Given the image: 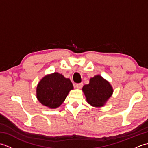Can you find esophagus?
Wrapping results in <instances>:
<instances>
[{
    "instance_id": "esophagus-1",
    "label": "esophagus",
    "mask_w": 148,
    "mask_h": 148,
    "mask_svg": "<svg viewBox=\"0 0 148 148\" xmlns=\"http://www.w3.org/2000/svg\"><path fill=\"white\" fill-rule=\"evenodd\" d=\"M76 86L77 88L80 89V88H82V86H83V83H77V84H76Z\"/></svg>"
}]
</instances>
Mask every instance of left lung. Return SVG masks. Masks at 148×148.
<instances>
[{
  "label": "left lung",
  "instance_id": "obj_1",
  "mask_svg": "<svg viewBox=\"0 0 148 148\" xmlns=\"http://www.w3.org/2000/svg\"><path fill=\"white\" fill-rule=\"evenodd\" d=\"M87 102L93 107H102L111 97L113 89L108 81L97 75L90 78V83L82 88Z\"/></svg>",
  "mask_w": 148,
  "mask_h": 148
}]
</instances>
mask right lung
<instances>
[{
	"label": "right lung",
	"instance_id": "add662e5",
	"mask_svg": "<svg viewBox=\"0 0 148 148\" xmlns=\"http://www.w3.org/2000/svg\"><path fill=\"white\" fill-rule=\"evenodd\" d=\"M74 87L71 80L58 72L46 75L39 81L36 90L37 99L51 109L58 108Z\"/></svg>",
	"mask_w": 148,
	"mask_h": 148
}]
</instances>
